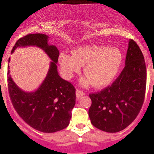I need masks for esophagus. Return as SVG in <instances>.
Listing matches in <instances>:
<instances>
[{"label":"esophagus","mask_w":154,"mask_h":154,"mask_svg":"<svg viewBox=\"0 0 154 154\" xmlns=\"http://www.w3.org/2000/svg\"><path fill=\"white\" fill-rule=\"evenodd\" d=\"M83 95H85V92H82V91L80 90V89H76V97L78 98V99L82 97Z\"/></svg>","instance_id":"esophagus-1"}]
</instances>
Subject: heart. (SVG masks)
Wrapping results in <instances>:
<instances>
[{
  "instance_id": "1",
  "label": "heart",
  "mask_w": 154,
  "mask_h": 154,
  "mask_svg": "<svg viewBox=\"0 0 154 154\" xmlns=\"http://www.w3.org/2000/svg\"><path fill=\"white\" fill-rule=\"evenodd\" d=\"M123 55L119 49L101 45H84L76 48L72 55L62 52L58 63L62 74L65 79H71L84 66L86 76L82 79V85L92 83L102 88L112 83L120 72Z\"/></svg>"
}]
</instances>
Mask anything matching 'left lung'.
Returning <instances> with one entry per match:
<instances>
[{
  "mask_svg": "<svg viewBox=\"0 0 154 154\" xmlns=\"http://www.w3.org/2000/svg\"><path fill=\"white\" fill-rule=\"evenodd\" d=\"M146 85V68L138 45L129 41L125 67L109 86L89 94L91 123L107 133L124 130L136 119L143 104Z\"/></svg>",
  "mask_w": 154,
  "mask_h": 154,
  "instance_id": "left-lung-1",
  "label": "left lung"
}]
</instances>
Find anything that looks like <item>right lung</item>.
<instances>
[{"label": "right lung", "mask_w": 154, "mask_h": 154, "mask_svg": "<svg viewBox=\"0 0 154 154\" xmlns=\"http://www.w3.org/2000/svg\"><path fill=\"white\" fill-rule=\"evenodd\" d=\"M48 38L43 34L27 35L17 40L11 51L14 52L18 47L37 46L51 58L47 76L38 89L31 92L21 90L12 80L9 70L8 87L14 108L25 123L38 131L55 133L69 124L76 96L72 84L58 75L56 64L59 51L55 45L48 43Z\"/></svg>", "instance_id": "obj_1"}]
</instances>
